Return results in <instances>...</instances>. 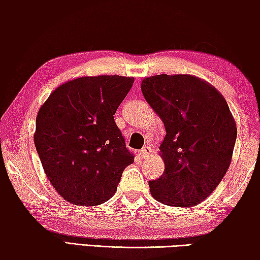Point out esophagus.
Returning a JSON list of instances; mask_svg holds the SVG:
<instances>
[{
    "label": "esophagus",
    "instance_id": "obj_1",
    "mask_svg": "<svg viewBox=\"0 0 260 260\" xmlns=\"http://www.w3.org/2000/svg\"><path fill=\"white\" fill-rule=\"evenodd\" d=\"M151 154H152V149L149 147V145H147V147H144V148H142V150L140 151L141 158L148 157V156H150Z\"/></svg>",
    "mask_w": 260,
    "mask_h": 260
}]
</instances>
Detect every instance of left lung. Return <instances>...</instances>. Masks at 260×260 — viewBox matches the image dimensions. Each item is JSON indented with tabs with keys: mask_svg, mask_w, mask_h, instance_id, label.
<instances>
[{
	"mask_svg": "<svg viewBox=\"0 0 260 260\" xmlns=\"http://www.w3.org/2000/svg\"><path fill=\"white\" fill-rule=\"evenodd\" d=\"M145 101L162 119L159 145L165 173L149 181L155 200L191 207L208 198L232 161L237 125L222 94L190 74H157L141 84Z\"/></svg>",
	"mask_w": 260,
	"mask_h": 260,
	"instance_id": "8db88e82",
	"label": "left lung"
}]
</instances>
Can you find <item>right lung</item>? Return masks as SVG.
<instances>
[{"instance_id":"1","label":"right lung","mask_w":260,"mask_h":260,"mask_svg":"<svg viewBox=\"0 0 260 260\" xmlns=\"http://www.w3.org/2000/svg\"><path fill=\"white\" fill-rule=\"evenodd\" d=\"M134 84L122 76L60 85L39 110L34 143L55 190L78 206L110 200L134 155L113 118Z\"/></svg>"}]
</instances>
